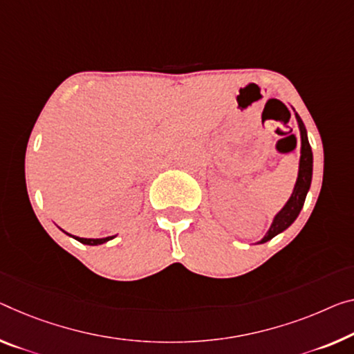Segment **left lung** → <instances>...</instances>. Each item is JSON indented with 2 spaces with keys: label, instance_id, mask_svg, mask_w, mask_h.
Wrapping results in <instances>:
<instances>
[{
  "label": "left lung",
  "instance_id": "1",
  "mask_svg": "<svg viewBox=\"0 0 354 354\" xmlns=\"http://www.w3.org/2000/svg\"><path fill=\"white\" fill-rule=\"evenodd\" d=\"M297 123H299V129H301V161H299V174H297V180H296V187L295 192H292L290 201H288L286 205L281 209L279 214L275 215L274 221H272V226L269 227L268 234H266L263 241L259 243H264L270 241L272 237H275L277 234H280L281 231H285L288 226H291V223L297 218L299 212H301L304 201H306L307 192L310 188V182H312V169H313V155H312V149H310L308 139H307V131L306 127L301 120V117L296 113Z\"/></svg>",
  "mask_w": 354,
  "mask_h": 354
}]
</instances>
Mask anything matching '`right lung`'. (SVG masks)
<instances>
[{
	"label": "right lung",
	"mask_w": 354,
	"mask_h": 354,
	"mask_svg": "<svg viewBox=\"0 0 354 354\" xmlns=\"http://www.w3.org/2000/svg\"><path fill=\"white\" fill-rule=\"evenodd\" d=\"M115 236H112V237H104V239H84V237H75L77 239L79 242H82V243H85V245H101V243H104V242H107V241H111V239H113Z\"/></svg>",
	"instance_id": "obj_1"
}]
</instances>
